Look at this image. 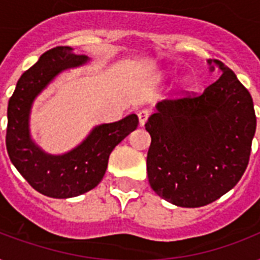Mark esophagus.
I'll list each match as a JSON object with an SVG mask.
<instances>
[{"mask_svg":"<svg viewBox=\"0 0 260 260\" xmlns=\"http://www.w3.org/2000/svg\"><path fill=\"white\" fill-rule=\"evenodd\" d=\"M138 117H139V124H140V126H143L144 124H146L147 120H148V117H150V110L148 109L139 110Z\"/></svg>","mask_w":260,"mask_h":260,"instance_id":"esophagus-1","label":"esophagus"}]
</instances>
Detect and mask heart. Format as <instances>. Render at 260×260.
I'll return each instance as SVG.
<instances>
[{
    "label": "heart",
    "mask_w": 260,
    "mask_h": 260,
    "mask_svg": "<svg viewBox=\"0 0 260 260\" xmlns=\"http://www.w3.org/2000/svg\"><path fill=\"white\" fill-rule=\"evenodd\" d=\"M163 75H166V73H165V74H163ZM186 82H187V79H186V78L182 79V83H186Z\"/></svg>",
    "instance_id": "heart-1"
}]
</instances>
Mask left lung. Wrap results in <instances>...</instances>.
Segmentation results:
<instances>
[{"mask_svg": "<svg viewBox=\"0 0 260 260\" xmlns=\"http://www.w3.org/2000/svg\"><path fill=\"white\" fill-rule=\"evenodd\" d=\"M220 78L196 97L165 100L146 122L151 136L148 182L182 208H200L228 193L244 174L256 131L254 102L230 67L208 59Z\"/></svg>", "mask_w": 260, "mask_h": 260, "instance_id": "1", "label": "left lung"}]
</instances>
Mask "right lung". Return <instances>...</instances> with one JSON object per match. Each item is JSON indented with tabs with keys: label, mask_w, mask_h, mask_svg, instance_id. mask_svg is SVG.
<instances>
[{
	"label": "right lung",
	"mask_w": 260,
	"mask_h": 260,
	"mask_svg": "<svg viewBox=\"0 0 260 260\" xmlns=\"http://www.w3.org/2000/svg\"><path fill=\"white\" fill-rule=\"evenodd\" d=\"M89 58L73 54L71 47L47 51L18 79L8 104L6 150L18 173L36 191L51 198H71L94 189L105 175L110 152L139 124L136 114L100 124L85 140L64 154H48L30 136L29 118L35 100L60 73L85 66Z\"/></svg>",
	"instance_id": "obj_1"
}]
</instances>
